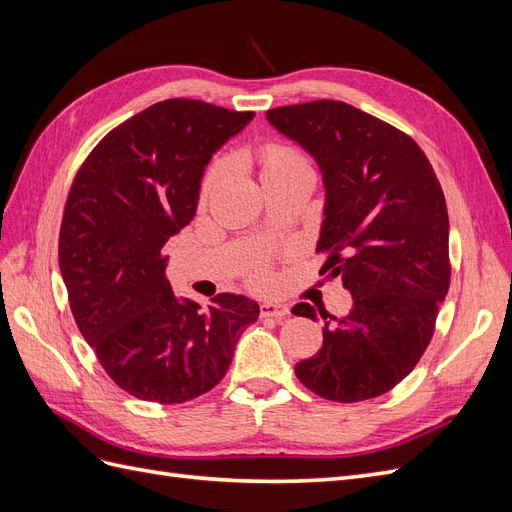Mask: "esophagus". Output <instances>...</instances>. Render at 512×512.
<instances>
[{
  "mask_svg": "<svg viewBox=\"0 0 512 512\" xmlns=\"http://www.w3.org/2000/svg\"><path fill=\"white\" fill-rule=\"evenodd\" d=\"M290 314V309L286 307V305H282V303H262L260 305V316L262 318H277V320H282V318H286Z\"/></svg>",
  "mask_w": 512,
  "mask_h": 512,
  "instance_id": "obj_1",
  "label": "esophagus"
}]
</instances>
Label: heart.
Returning a JSON list of instances; mask_svg holds the SVG:
<instances>
[{"mask_svg": "<svg viewBox=\"0 0 512 512\" xmlns=\"http://www.w3.org/2000/svg\"><path fill=\"white\" fill-rule=\"evenodd\" d=\"M258 164H260V173H262V181H271L277 177H288V175H297V173H305V175H314V164L312 158L307 156L305 151H301L299 147H292L280 141H269L265 145H260L258 149ZM222 175V162H213L203 175V183H200V198H209V194L213 192L215 183H218ZM254 282H262L265 280V269L262 265H254V269L250 271Z\"/></svg>", "mask_w": 512, "mask_h": 512, "instance_id": "1", "label": "heart"}]
</instances>
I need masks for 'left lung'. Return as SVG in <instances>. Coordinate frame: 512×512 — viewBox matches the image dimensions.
Segmentation results:
<instances>
[{"label":"left lung","instance_id":"1","mask_svg":"<svg viewBox=\"0 0 512 512\" xmlns=\"http://www.w3.org/2000/svg\"><path fill=\"white\" fill-rule=\"evenodd\" d=\"M316 158L324 185L320 273L352 292L344 318L320 312L322 348L294 365L316 395L354 404L389 393L421 361L451 286L448 211L436 170L414 138L339 100L267 111ZM294 316L316 320L309 303Z\"/></svg>","mask_w":512,"mask_h":512}]
</instances>
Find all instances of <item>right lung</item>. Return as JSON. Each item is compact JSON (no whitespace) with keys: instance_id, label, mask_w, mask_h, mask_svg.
<instances>
[{"instance_id":"add662e5","label":"right lung","mask_w":512,"mask_h":512,"mask_svg":"<svg viewBox=\"0 0 512 512\" xmlns=\"http://www.w3.org/2000/svg\"><path fill=\"white\" fill-rule=\"evenodd\" d=\"M252 111L170 98L119 123L76 173L59 228V269L76 327L119 389L156 404L205 395L230 367L260 307L222 292L179 301L166 241L194 218L215 149Z\"/></svg>"}]
</instances>
